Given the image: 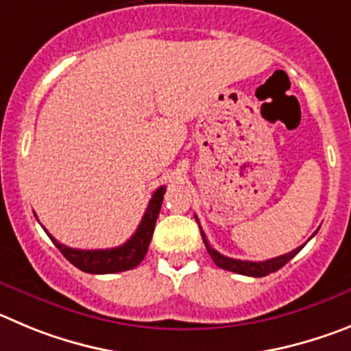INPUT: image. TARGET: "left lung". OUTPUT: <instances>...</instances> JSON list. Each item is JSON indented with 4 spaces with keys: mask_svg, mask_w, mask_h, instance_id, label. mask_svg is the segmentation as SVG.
I'll list each match as a JSON object with an SVG mask.
<instances>
[{
    "mask_svg": "<svg viewBox=\"0 0 351 351\" xmlns=\"http://www.w3.org/2000/svg\"><path fill=\"white\" fill-rule=\"evenodd\" d=\"M195 220H197V217H195ZM201 236H203V241H204V245H206L208 254H210V257L213 258V262L217 264V266L222 267V269L232 271V273L245 274V276H254V278L266 276V274L274 273V271H278L280 267H283L287 262H289L290 258L295 257V255H298L306 245L304 243V245H301L299 248H295V250L289 252V254L280 255V257L269 258V261L252 262V261H239V258H230V257H226V255L219 254V252L215 250V248H211V245L208 243V239H206V236H204L203 230H201Z\"/></svg>",
    "mask_w": 351,
    "mask_h": 351,
    "instance_id": "8db88e82",
    "label": "left lung"
}]
</instances>
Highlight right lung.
<instances>
[{
    "mask_svg": "<svg viewBox=\"0 0 351 351\" xmlns=\"http://www.w3.org/2000/svg\"><path fill=\"white\" fill-rule=\"evenodd\" d=\"M164 194H166L164 185L154 192L136 232L124 245L115 246V248H106V250H78V248H69V246L59 243L58 239L49 234V230H45V232L50 236L53 245L58 246L59 252L75 267H78L84 273L110 274L132 269L147 255L148 245H150V239H152L154 234V227H156L157 217H159L160 206H162Z\"/></svg>",
    "mask_w": 351,
    "mask_h": 351,
    "instance_id": "obj_1",
    "label": "right lung"
}]
</instances>
